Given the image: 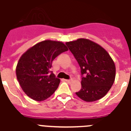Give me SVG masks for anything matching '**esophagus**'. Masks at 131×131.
<instances>
[{"instance_id": "esophagus-1", "label": "esophagus", "mask_w": 131, "mask_h": 131, "mask_svg": "<svg viewBox=\"0 0 131 131\" xmlns=\"http://www.w3.org/2000/svg\"><path fill=\"white\" fill-rule=\"evenodd\" d=\"M65 81H66V82H68V83H71L72 81V80L71 79H69V80H68V79H65Z\"/></svg>"}]
</instances>
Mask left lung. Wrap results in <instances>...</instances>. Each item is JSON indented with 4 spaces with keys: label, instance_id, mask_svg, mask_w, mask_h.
<instances>
[{
    "label": "left lung",
    "instance_id": "8db88e82",
    "mask_svg": "<svg viewBox=\"0 0 131 131\" xmlns=\"http://www.w3.org/2000/svg\"><path fill=\"white\" fill-rule=\"evenodd\" d=\"M66 44L80 68L82 88L77 95L86 102L101 99L115 80L116 67L112 58L105 49L90 39L80 38Z\"/></svg>",
    "mask_w": 131,
    "mask_h": 131
}]
</instances>
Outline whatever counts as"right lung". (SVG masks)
<instances>
[{
  "mask_svg": "<svg viewBox=\"0 0 131 131\" xmlns=\"http://www.w3.org/2000/svg\"><path fill=\"white\" fill-rule=\"evenodd\" d=\"M68 50L62 42L45 40L21 56L16 67L17 79L29 97L42 101L54 93L60 80L55 77L50 69L55 58Z\"/></svg>",
  "mask_w": 131,
  "mask_h": 131,
  "instance_id": "add662e5",
  "label": "right lung"
}]
</instances>
